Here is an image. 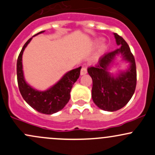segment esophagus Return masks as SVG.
I'll return each mask as SVG.
<instances>
[{
    "mask_svg": "<svg viewBox=\"0 0 155 155\" xmlns=\"http://www.w3.org/2000/svg\"><path fill=\"white\" fill-rule=\"evenodd\" d=\"M87 73V69H86V68H84V67H82V69H81V72H80V74L83 76V75L86 74Z\"/></svg>",
    "mask_w": 155,
    "mask_h": 155,
    "instance_id": "obj_1",
    "label": "esophagus"
}]
</instances>
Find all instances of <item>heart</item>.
Here are the masks:
<instances>
[{
    "instance_id": "1",
    "label": "heart",
    "mask_w": 155,
    "mask_h": 155,
    "mask_svg": "<svg viewBox=\"0 0 155 155\" xmlns=\"http://www.w3.org/2000/svg\"><path fill=\"white\" fill-rule=\"evenodd\" d=\"M97 42H98V41H97ZM105 48H106V46H105V45H102V46L100 47V49H99V53H103V52L105 51Z\"/></svg>"
}]
</instances>
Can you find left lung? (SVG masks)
Returning <instances> with one entry per match:
<instances>
[{
  "mask_svg": "<svg viewBox=\"0 0 155 155\" xmlns=\"http://www.w3.org/2000/svg\"><path fill=\"white\" fill-rule=\"evenodd\" d=\"M114 35L120 48L104 54L95 66L87 68L93 80V101L99 108L107 111H115L124 107L132 97L137 84L134 57L124 39L118 34ZM118 54L129 62L130 66L128 70L114 76L108 72L109 67Z\"/></svg>",
  "mask_w": 155,
  "mask_h": 155,
  "instance_id": "obj_1",
  "label": "left lung"
}]
</instances>
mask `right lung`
<instances>
[{"label": "right lung", "instance_id": "1", "mask_svg": "<svg viewBox=\"0 0 155 155\" xmlns=\"http://www.w3.org/2000/svg\"><path fill=\"white\" fill-rule=\"evenodd\" d=\"M44 32L45 31H41L34 36ZM32 38L29 39L24 45L17 60V79L19 91L26 102L32 108L39 113L53 114L61 110L69 102L71 98L70 93L73 84L79 79L82 67L65 73L56 84L48 90L44 91L35 90L26 82L22 66L23 53Z\"/></svg>", "mask_w": 155, "mask_h": 155}]
</instances>
